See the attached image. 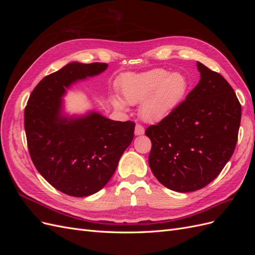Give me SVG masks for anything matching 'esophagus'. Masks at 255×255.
Wrapping results in <instances>:
<instances>
[{
    "mask_svg": "<svg viewBox=\"0 0 255 255\" xmlns=\"http://www.w3.org/2000/svg\"><path fill=\"white\" fill-rule=\"evenodd\" d=\"M144 133V128L142 126L140 125H136L135 127V135H142Z\"/></svg>",
    "mask_w": 255,
    "mask_h": 255,
    "instance_id": "1",
    "label": "esophagus"
}]
</instances>
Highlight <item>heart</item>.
Returning a JSON list of instances; mask_svg holds the SVG:
<instances>
[{"instance_id":"obj_1","label":"heart","mask_w":255,"mask_h":255,"mask_svg":"<svg viewBox=\"0 0 255 255\" xmlns=\"http://www.w3.org/2000/svg\"><path fill=\"white\" fill-rule=\"evenodd\" d=\"M187 76L181 72H169L163 68L128 74L120 82L125 101L117 96L111 98L114 107L126 110L127 104H139L140 117L156 123L170 116L181 105L188 90Z\"/></svg>"}]
</instances>
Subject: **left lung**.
<instances>
[{"mask_svg": "<svg viewBox=\"0 0 255 255\" xmlns=\"http://www.w3.org/2000/svg\"><path fill=\"white\" fill-rule=\"evenodd\" d=\"M200 81L167 118L145 129L149 166L167 188L201 189L221 172L235 150L242 106L222 75L197 63Z\"/></svg>", "mask_w": 255, "mask_h": 255, "instance_id": "1", "label": "left lung"}]
</instances>
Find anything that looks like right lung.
<instances>
[{
  "instance_id": "right-lung-1",
  "label": "right lung",
  "mask_w": 255,
  "mask_h": 255,
  "mask_svg": "<svg viewBox=\"0 0 255 255\" xmlns=\"http://www.w3.org/2000/svg\"><path fill=\"white\" fill-rule=\"evenodd\" d=\"M107 67L104 63L72 61L38 83L25 107L30 158L54 188L69 196L86 197L102 189L134 138L132 121H114L97 112L64 114L67 89Z\"/></svg>"
}]
</instances>
